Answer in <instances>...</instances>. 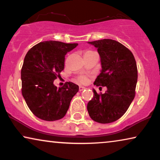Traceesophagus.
I'll list each match as a JSON object with an SVG mask.
<instances>
[{
    "mask_svg": "<svg viewBox=\"0 0 160 160\" xmlns=\"http://www.w3.org/2000/svg\"><path fill=\"white\" fill-rule=\"evenodd\" d=\"M84 89H85V87H79V88H78V89H79L80 92L82 91V90H84Z\"/></svg>",
    "mask_w": 160,
    "mask_h": 160,
    "instance_id": "1",
    "label": "esophagus"
}]
</instances>
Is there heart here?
<instances>
[{"instance_id": "obj_1", "label": "heart", "mask_w": 160, "mask_h": 160, "mask_svg": "<svg viewBox=\"0 0 160 160\" xmlns=\"http://www.w3.org/2000/svg\"><path fill=\"white\" fill-rule=\"evenodd\" d=\"M92 52H94L92 51H91V50H88V51H87L85 52V54H88V53H92ZM77 81L81 84H84V83H86L87 82V78L85 77V76H80V77L78 78Z\"/></svg>"}]
</instances>
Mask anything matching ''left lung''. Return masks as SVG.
I'll list each match as a JSON object with an SVG mask.
<instances>
[{
  "label": "left lung",
  "mask_w": 160,
  "mask_h": 160,
  "mask_svg": "<svg viewBox=\"0 0 160 160\" xmlns=\"http://www.w3.org/2000/svg\"><path fill=\"white\" fill-rule=\"evenodd\" d=\"M98 49L102 70L94 84L106 87L104 94H98L87 104L89 117L101 124L111 123L121 118L135 95L138 69L130 49L112 39L88 42Z\"/></svg>",
  "instance_id": "obj_1"
}]
</instances>
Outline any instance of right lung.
I'll use <instances>...</instances> for the list:
<instances>
[{
  "instance_id": "right-lung-1",
  "label": "right lung",
  "mask_w": 160,
  "mask_h": 160,
  "mask_svg": "<svg viewBox=\"0 0 160 160\" xmlns=\"http://www.w3.org/2000/svg\"><path fill=\"white\" fill-rule=\"evenodd\" d=\"M78 46L49 41L32 47L21 70L22 94L32 113L45 121H56L66 114L78 86L66 82L58 88L54 81L64 69L65 55Z\"/></svg>"
}]
</instances>
